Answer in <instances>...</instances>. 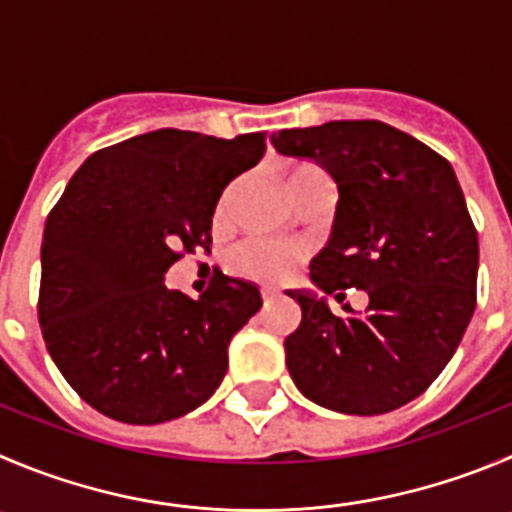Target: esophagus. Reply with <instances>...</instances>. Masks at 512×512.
Instances as JSON below:
<instances>
[{
    "instance_id": "esophagus-1",
    "label": "esophagus",
    "mask_w": 512,
    "mask_h": 512,
    "mask_svg": "<svg viewBox=\"0 0 512 512\" xmlns=\"http://www.w3.org/2000/svg\"><path fill=\"white\" fill-rule=\"evenodd\" d=\"M262 303H265V308L275 303V293H272V290H262Z\"/></svg>"
}]
</instances>
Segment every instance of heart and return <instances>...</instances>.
Listing matches in <instances>:
<instances>
[{"instance_id": "b5f03b06", "label": "heart", "mask_w": 512, "mask_h": 512, "mask_svg": "<svg viewBox=\"0 0 512 512\" xmlns=\"http://www.w3.org/2000/svg\"><path fill=\"white\" fill-rule=\"evenodd\" d=\"M313 181H331L326 171L318 169L313 164H293L285 169V189H295V186L313 184ZM234 265L240 267L250 278L262 280V283H280V280L290 278L295 267L303 260V250L290 242H275V240H252L240 245L232 255Z\"/></svg>"}]
</instances>
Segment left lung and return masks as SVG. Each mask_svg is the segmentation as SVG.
<instances>
[{"instance_id": "obj_1", "label": "left lung", "mask_w": 512, "mask_h": 512, "mask_svg": "<svg viewBox=\"0 0 512 512\" xmlns=\"http://www.w3.org/2000/svg\"><path fill=\"white\" fill-rule=\"evenodd\" d=\"M278 154L310 159L338 186L331 237L310 262L326 295H369L364 315L290 290L303 318L285 338L300 394L341 414L391 412L450 364L477 300V229L455 169L381 121H331L272 136Z\"/></svg>"}]
</instances>
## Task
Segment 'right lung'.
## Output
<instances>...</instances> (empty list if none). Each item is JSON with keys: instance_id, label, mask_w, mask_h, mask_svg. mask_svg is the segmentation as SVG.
I'll return each mask as SVG.
<instances>
[{"instance_id": "right-lung-1", "label": "right lung", "mask_w": 512, "mask_h": 512, "mask_svg": "<svg viewBox=\"0 0 512 512\" xmlns=\"http://www.w3.org/2000/svg\"><path fill=\"white\" fill-rule=\"evenodd\" d=\"M262 154L265 133L161 128L95 151L65 186L45 222L37 315L60 374L100 414L161 424L222 384L260 290L222 275L194 300L164 275L212 245L224 186Z\"/></svg>"}]
</instances>
